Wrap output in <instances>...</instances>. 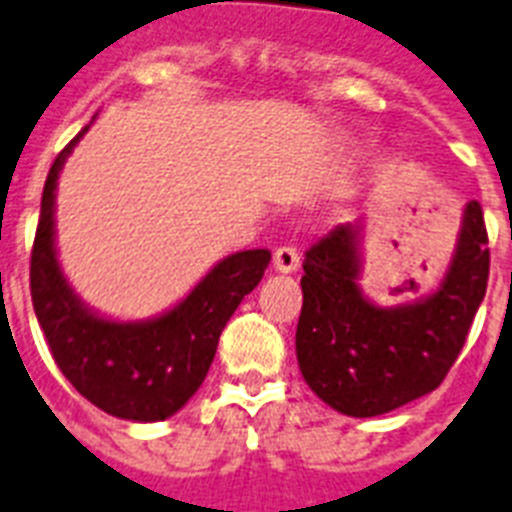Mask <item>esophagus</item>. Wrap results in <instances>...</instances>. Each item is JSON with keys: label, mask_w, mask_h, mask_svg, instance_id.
<instances>
[{"label": "esophagus", "mask_w": 512, "mask_h": 512, "mask_svg": "<svg viewBox=\"0 0 512 512\" xmlns=\"http://www.w3.org/2000/svg\"><path fill=\"white\" fill-rule=\"evenodd\" d=\"M274 269L282 274H292L300 269V251L295 246H279L274 251Z\"/></svg>", "instance_id": "obj_1"}]
</instances>
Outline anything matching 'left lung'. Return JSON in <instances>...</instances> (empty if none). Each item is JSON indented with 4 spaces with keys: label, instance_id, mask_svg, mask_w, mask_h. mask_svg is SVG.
<instances>
[{
    "label": "left lung",
    "instance_id": "obj_1",
    "mask_svg": "<svg viewBox=\"0 0 512 512\" xmlns=\"http://www.w3.org/2000/svg\"><path fill=\"white\" fill-rule=\"evenodd\" d=\"M361 220L305 253L297 364L310 390L351 418H374L428 395L467 341L490 277L485 217L469 202L436 292L382 307L361 292Z\"/></svg>",
    "mask_w": 512,
    "mask_h": 512
}]
</instances>
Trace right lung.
Returning a JSON list of instances; mask_svg holds the SVG:
<instances>
[{
  "instance_id": "1",
  "label": "right lung",
  "mask_w": 512,
  "mask_h": 512,
  "mask_svg": "<svg viewBox=\"0 0 512 512\" xmlns=\"http://www.w3.org/2000/svg\"><path fill=\"white\" fill-rule=\"evenodd\" d=\"M89 125L53 161L43 187L30 259L35 315L63 377L104 413L135 423L166 420L200 390L225 323L261 282L271 251L217 261L179 305L156 318L120 323L81 302L56 256V184Z\"/></svg>"
}]
</instances>
